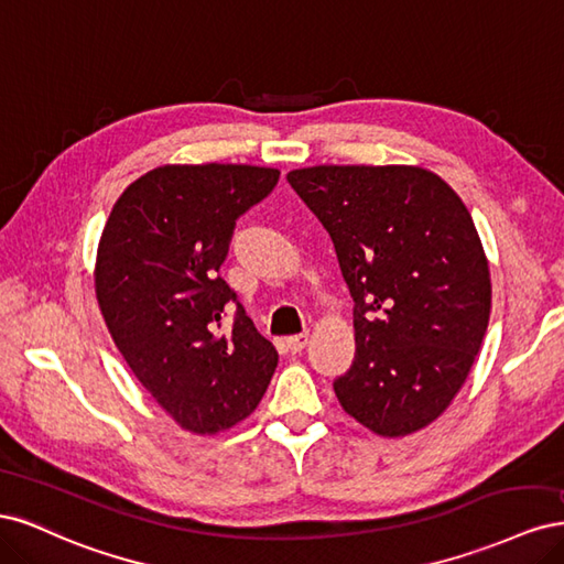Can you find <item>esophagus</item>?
Segmentation results:
<instances>
[{
    "label": "esophagus",
    "mask_w": 564,
    "mask_h": 564,
    "mask_svg": "<svg viewBox=\"0 0 564 564\" xmlns=\"http://www.w3.org/2000/svg\"><path fill=\"white\" fill-rule=\"evenodd\" d=\"M308 340H311V334H296V336H289L286 338V348H289V352H301L305 346H308Z\"/></svg>",
    "instance_id": "esophagus-1"
}]
</instances>
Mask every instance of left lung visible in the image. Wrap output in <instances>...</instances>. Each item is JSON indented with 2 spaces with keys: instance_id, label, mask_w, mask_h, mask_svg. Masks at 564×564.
<instances>
[{
  "instance_id": "obj_1",
  "label": "left lung",
  "mask_w": 564,
  "mask_h": 564,
  "mask_svg": "<svg viewBox=\"0 0 564 564\" xmlns=\"http://www.w3.org/2000/svg\"><path fill=\"white\" fill-rule=\"evenodd\" d=\"M286 181L329 232L355 301V360L334 381L340 406L383 437L425 429L464 386L489 322L470 212L421 166L319 164Z\"/></svg>"
}]
</instances>
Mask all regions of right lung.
<instances>
[{
    "label": "right lung",
    "mask_w": 564,
    "mask_h": 564,
    "mask_svg": "<svg viewBox=\"0 0 564 564\" xmlns=\"http://www.w3.org/2000/svg\"><path fill=\"white\" fill-rule=\"evenodd\" d=\"M280 172L251 164H164L119 195L98 242L96 299L133 377L181 429L216 435L247 419L278 350L218 275L235 220L272 193Z\"/></svg>",
    "instance_id": "right-lung-1"
}]
</instances>
